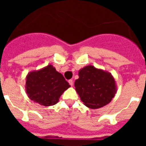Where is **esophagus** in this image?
I'll return each mask as SVG.
<instances>
[{
    "instance_id": "34e87169",
    "label": "esophagus",
    "mask_w": 146,
    "mask_h": 146,
    "mask_svg": "<svg viewBox=\"0 0 146 146\" xmlns=\"http://www.w3.org/2000/svg\"><path fill=\"white\" fill-rule=\"evenodd\" d=\"M69 85H70L71 86H73V80H69Z\"/></svg>"
}]
</instances>
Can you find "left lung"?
<instances>
[{
    "instance_id": "1",
    "label": "left lung",
    "mask_w": 146,
    "mask_h": 146,
    "mask_svg": "<svg viewBox=\"0 0 146 146\" xmlns=\"http://www.w3.org/2000/svg\"><path fill=\"white\" fill-rule=\"evenodd\" d=\"M75 90L88 108L98 109L112 101L117 92L116 82L110 72L89 65L78 72Z\"/></svg>"
}]
</instances>
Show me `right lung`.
Returning <instances> with one entry per match:
<instances>
[{
    "instance_id": "right-lung-1",
    "label": "right lung",
    "mask_w": 146,
    "mask_h": 146,
    "mask_svg": "<svg viewBox=\"0 0 146 146\" xmlns=\"http://www.w3.org/2000/svg\"><path fill=\"white\" fill-rule=\"evenodd\" d=\"M69 87L64 76L51 64L30 72L26 76L25 91L28 98L45 107L58 102L62 94Z\"/></svg>"
}]
</instances>
